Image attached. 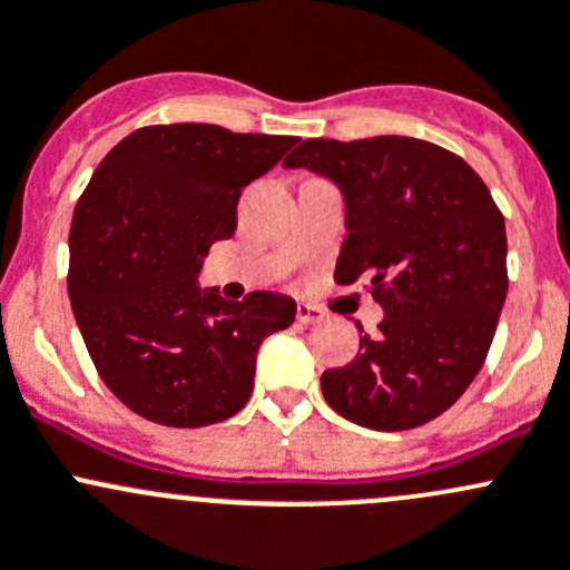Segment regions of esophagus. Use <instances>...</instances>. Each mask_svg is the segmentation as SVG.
Returning a JSON list of instances; mask_svg holds the SVG:
<instances>
[{
  "label": "esophagus",
  "instance_id": "esophagus-1",
  "mask_svg": "<svg viewBox=\"0 0 570 570\" xmlns=\"http://www.w3.org/2000/svg\"><path fill=\"white\" fill-rule=\"evenodd\" d=\"M324 318H326V313L318 307V304H309V302H298L296 304V321H298V324H304V326L321 324Z\"/></svg>",
  "mask_w": 570,
  "mask_h": 570
}]
</instances>
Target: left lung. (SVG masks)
I'll return each mask as SVG.
<instances>
[{
	"instance_id": "left-lung-1",
	"label": "left lung",
	"mask_w": 570,
	"mask_h": 570,
	"mask_svg": "<svg viewBox=\"0 0 570 570\" xmlns=\"http://www.w3.org/2000/svg\"><path fill=\"white\" fill-rule=\"evenodd\" d=\"M283 164L340 186L348 236L334 283L367 277L384 307L379 334L321 375L326 403L373 431L448 412L483 367L508 296L504 216L489 186L461 156L412 137L304 139Z\"/></svg>"
}]
</instances>
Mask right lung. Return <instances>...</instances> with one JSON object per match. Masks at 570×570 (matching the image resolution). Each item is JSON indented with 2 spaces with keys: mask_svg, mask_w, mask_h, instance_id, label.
Wrapping results in <instances>:
<instances>
[{
  "mask_svg": "<svg viewBox=\"0 0 570 570\" xmlns=\"http://www.w3.org/2000/svg\"><path fill=\"white\" fill-rule=\"evenodd\" d=\"M296 142L208 122L145 126L104 156L76 203L70 307L104 384L145 420L203 428L242 412L257 348L296 318L279 293L227 302L197 287L210 244L236 233L244 186Z\"/></svg>",
  "mask_w": 570,
  "mask_h": 570,
  "instance_id": "obj_1",
  "label": "right lung"
}]
</instances>
